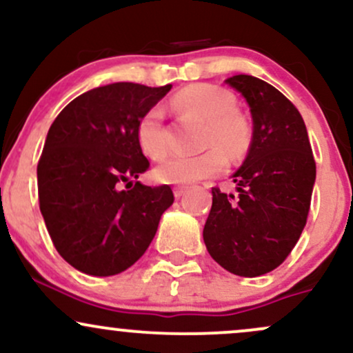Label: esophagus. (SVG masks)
<instances>
[{
    "mask_svg": "<svg viewBox=\"0 0 353 353\" xmlns=\"http://www.w3.org/2000/svg\"><path fill=\"white\" fill-rule=\"evenodd\" d=\"M185 192H188V188H185V185H176V188H174V196H176L177 199H181Z\"/></svg>",
    "mask_w": 353,
    "mask_h": 353,
    "instance_id": "esophagus-1",
    "label": "esophagus"
}]
</instances>
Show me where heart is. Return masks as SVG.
Here are the masks:
<instances>
[{"label":"heart","instance_id":"heart-1","mask_svg":"<svg viewBox=\"0 0 353 353\" xmlns=\"http://www.w3.org/2000/svg\"><path fill=\"white\" fill-rule=\"evenodd\" d=\"M174 106L205 119L202 145L209 149L190 156H172L156 169V177L169 184H190L216 176L228 165V157L239 159L249 151L252 128L247 117L236 111V99L224 88L214 84H190L172 99ZM137 143L148 157L161 161L169 152V136L164 128V108L156 104L137 123Z\"/></svg>","mask_w":353,"mask_h":353}]
</instances>
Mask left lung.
Returning a JSON list of instances; mask_svg holds the SVG:
<instances>
[{"instance_id": "1", "label": "left lung", "mask_w": 353, "mask_h": 353, "mask_svg": "<svg viewBox=\"0 0 353 353\" xmlns=\"http://www.w3.org/2000/svg\"><path fill=\"white\" fill-rule=\"evenodd\" d=\"M225 83L249 104L252 143L232 176L237 192L212 188L202 236L219 265L257 277L285 261L305 228L315 161L301 112L279 89L247 74Z\"/></svg>"}]
</instances>
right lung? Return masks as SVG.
<instances>
[{
	"mask_svg": "<svg viewBox=\"0 0 353 353\" xmlns=\"http://www.w3.org/2000/svg\"><path fill=\"white\" fill-rule=\"evenodd\" d=\"M114 83L84 92L59 112L38 163L39 209L61 257L108 277L148 250L174 202L169 185L137 181L149 169L137 143L141 116L169 92Z\"/></svg>",
	"mask_w": 353,
	"mask_h": 353,
	"instance_id": "right-lung-1",
	"label": "right lung"
}]
</instances>
